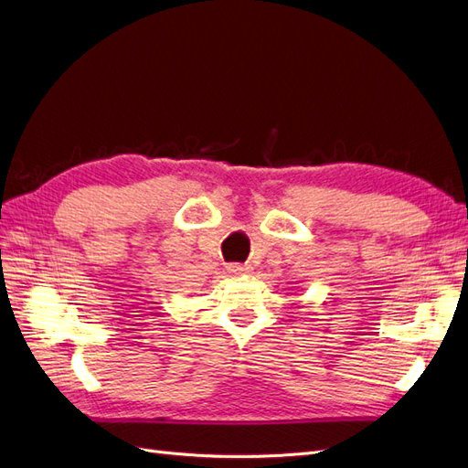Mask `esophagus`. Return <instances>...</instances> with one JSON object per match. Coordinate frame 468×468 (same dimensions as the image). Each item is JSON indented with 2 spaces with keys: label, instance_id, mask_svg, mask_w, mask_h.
I'll use <instances>...</instances> for the list:
<instances>
[{
  "label": "esophagus",
  "instance_id": "esophagus-1",
  "mask_svg": "<svg viewBox=\"0 0 468 468\" xmlns=\"http://www.w3.org/2000/svg\"><path fill=\"white\" fill-rule=\"evenodd\" d=\"M226 271L230 273V276H246V273L250 271V266H244V264H230V266H226Z\"/></svg>",
  "mask_w": 468,
  "mask_h": 468
}]
</instances>
